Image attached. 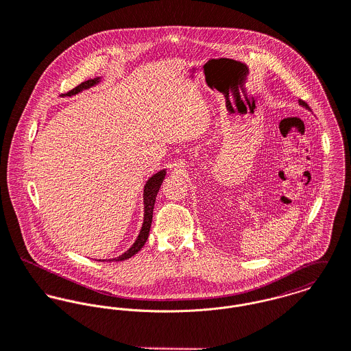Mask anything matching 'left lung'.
I'll return each instance as SVG.
<instances>
[{
    "mask_svg": "<svg viewBox=\"0 0 351 351\" xmlns=\"http://www.w3.org/2000/svg\"><path fill=\"white\" fill-rule=\"evenodd\" d=\"M299 102H300V105H303V106H306V108H308V105H307V104H306V102H304V101H303V99H300V101H299Z\"/></svg>",
    "mask_w": 351,
    "mask_h": 351,
    "instance_id": "1",
    "label": "left lung"
}]
</instances>
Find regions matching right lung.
<instances>
[{
	"label": "right lung",
	"instance_id": "obj_1",
	"mask_svg": "<svg viewBox=\"0 0 351 351\" xmlns=\"http://www.w3.org/2000/svg\"><path fill=\"white\" fill-rule=\"evenodd\" d=\"M99 82V78L88 79V80H84L82 82L79 86H77L75 88H73L71 91H69L67 94L69 95H74V94H78L79 91L84 90V88H88L94 84H97ZM164 176H165V171H160L155 173L145 184L144 187V223H143V228H141V232L138 234L136 242L132 245V247L125 252L123 254H121L117 258H112L109 261H123V260H128L132 256H134L136 253H138L141 250V247L145 245L147 239H148V235H149V230H151V225H152V217H154V207H155V200H156L157 193L160 190V186L164 180ZM105 261V260H102Z\"/></svg>",
	"mask_w": 351,
	"mask_h": 351
}]
</instances>
